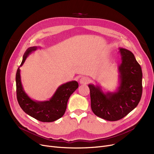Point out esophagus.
<instances>
[{
    "mask_svg": "<svg viewBox=\"0 0 154 154\" xmlns=\"http://www.w3.org/2000/svg\"><path fill=\"white\" fill-rule=\"evenodd\" d=\"M88 81H89V80H88V79L87 77H82L79 80V82L80 84H86L88 82Z\"/></svg>",
    "mask_w": 154,
    "mask_h": 154,
    "instance_id": "obj_1",
    "label": "esophagus"
}]
</instances>
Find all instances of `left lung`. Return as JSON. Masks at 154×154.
Wrapping results in <instances>:
<instances>
[{
  "label": "left lung",
  "mask_w": 154,
  "mask_h": 154,
  "mask_svg": "<svg viewBox=\"0 0 154 154\" xmlns=\"http://www.w3.org/2000/svg\"><path fill=\"white\" fill-rule=\"evenodd\" d=\"M122 62L118 67L119 86L103 92L99 85L88 84L94 114L109 121L124 118L139 104L142 94V72L132 52L119 48Z\"/></svg>",
  "instance_id": "8db88e82"
}]
</instances>
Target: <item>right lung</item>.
Returning <instances> with one entry per match:
<instances>
[{
  "label": "right lung",
  "instance_id": "add662e5",
  "mask_svg": "<svg viewBox=\"0 0 154 154\" xmlns=\"http://www.w3.org/2000/svg\"><path fill=\"white\" fill-rule=\"evenodd\" d=\"M40 47L28 48L23 56L20 67L25 62L27 57ZM17 99L21 109L27 114L43 122H51L61 118L67 109V104L70 95L79 87L75 80L60 85L48 100L38 101L31 99L24 91L21 82L19 67L16 73Z\"/></svg>",
  "mask_w": 154,
  "mask_h": 154
}]
</instances>
